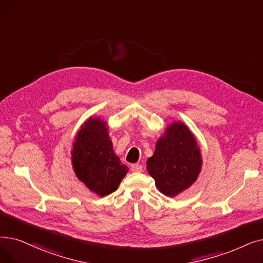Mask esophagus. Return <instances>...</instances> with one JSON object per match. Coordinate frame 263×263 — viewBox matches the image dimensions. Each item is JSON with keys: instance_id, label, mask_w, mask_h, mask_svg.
Wrapping results in <instances>:
<instances>
[{"instance_id": "obj_1", "label": "esophagus", "mask_w": 263, "mask_h": 263, "mask_svg": "<svg viewBox=\"0 0 263 263\" xmlns=\"http://www.w3.org/2000/svg\"><path fill=\"white\" fill-rule=\"evenodd\" d=\"M131 170H132V172H139L140 173V172H142L143 166L139 163H135V164L131 165Z\"/></svg>"}]
</instances>
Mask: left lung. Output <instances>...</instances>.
Returning a JSON list of instances; mask_svg holds the SVG:
<instances>
[{"mask_svg": "<svg viewBox=\"0 0 263 263\" xmlns=\"http://www.w3.org/2000/svg\"><path fill=\"white\" fill-rule=\"evenodd\" d=\"M147 171L157 188L173 198L195 182L202 168V157L195 135L182 122H173L157 141Z\"/></svg>", "mask_w": 263, "mask_h": 263, "instance_id": "obj_1", "label": "left lung"}]
</instances>
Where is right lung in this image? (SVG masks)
Instances as JSON below:
<instances>
[{
  "label": "right lung",
  "instance_id": "obj_1",
  "mask_svg": "<svg viewBox=\"0 0 263 263\" xmlns=\"http://www.w3.org/2000/svg\"><path fill=\"white\" fill-rule=\"evenodd\" d=\"M107 123L90 117L76 134L72 164L77 178L100 197L116 191L128 166L114 153Z\"/></svg>",
  "mask_w": 263,
  "mask_h": 263
}]
</instances>
